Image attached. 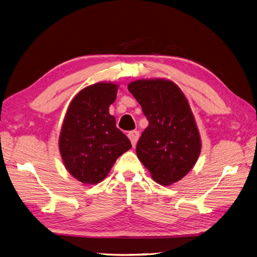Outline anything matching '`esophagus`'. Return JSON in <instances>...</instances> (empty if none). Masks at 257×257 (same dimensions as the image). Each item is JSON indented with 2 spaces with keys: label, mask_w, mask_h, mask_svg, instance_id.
Listing matches in <instances>:
<instances>
[{
  "label": "esophagus",
  "mask_w": 257,
  "mask_h": 257,
  "mask_svg": "<svg viewBox=\"0 0 257 257\" xmlns=\"http://www.w3.org/2000/svg\"><path fill=\"white\" fill-rule=\"evenodd\" d=\"M128 138L132 143V146H136L138 139H139V132L138 131H131L128 133Z\"/></svg>",
  "instance_id": "obj_1"
}]
</instances>
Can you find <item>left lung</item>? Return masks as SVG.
<instances>
[{
	"instance_id": "obj_1",
	"label": "left lung",
	"mask_w": 257,
	"mask_h": 257,
	"mask_svg": "<svg viewBox=\"0 0 257 257\" xmlns=\"http://www.w3.org/2000/svg\"><path fill=\"white\" fill-rule=\"evenodd\" d=\"M127 89L149 121L136 147L139 161L158 183L179 181L195 165L201 148L188 99L165 79L136 80Z\"/></svg>"
}]
</instances>
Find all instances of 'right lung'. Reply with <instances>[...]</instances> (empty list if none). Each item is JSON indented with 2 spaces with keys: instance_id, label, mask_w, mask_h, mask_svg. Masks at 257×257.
<instances>
[{
  "instance_id": "add662e5",
  "label": "right lung",
  "mask_w": 257,
  "mask_h": 257,
  "mask_svg": "<svg viewBox=\"0 0 257 257\" xmlns=\"http://www.w3.org/2000/svg\"><path fill=\"white\" fill-rule=\"evenodd\" d=\"M116 91L114 83L98 82L81 90L69 104L59 148L66 169L82 183L104 180L115 160L132 148L109 113Z\"/></svg>"
}]
</instances>
